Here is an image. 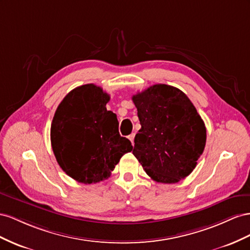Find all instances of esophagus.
Segmentation results:
<instances>
[{"label":"esophagus","instance_id":"34e87169","mask_svg":"<svg viewBox=\"0 0 250 250\" xmlns=\"http://www.w3.org/2000/svg\"><path fill=\"white\" fill-rule=\"evenodd\" d=\"M127 138L130 139V141L132 142V145L134 144V138H135V134L133 133V134H131V135H129V136H127Z\"/></svg>","mask_w":250,"mask_h":250}]
</instances>
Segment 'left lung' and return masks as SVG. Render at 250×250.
Segmentation results:
<instances>
[{
	"instance_id": "left-lung-1",
	"label": "left lung",
	"mask_w": 250,
	"mask_h": 250,
	"mask_svg": "<svg viewBox=\"0 0 250 250\" xmlns=\"http://www.w3.org/2000/svg\"><path fill=\"white\" fill-rule=\"evenodd\" d=\"M141 125L133 154L146 173L161 183H177L197 166L206 142V129L183 92L157 83L133 95Z\"/></svg>"
}]
</instances>
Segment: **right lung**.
Returning <instances> with one entry per match:
<instances>
[{"label":"right lung","instance_id":"add662e5","mask_svg":"<svg viewBox=\"0 0 250 250\" xmlns=\"http://www.w3.org/2000/svg\"><path fill=\"white\" fill-rule=\"evenodd\" d=\"M110 95L88 83L70 91L55 111L51 146L62 169L74 180L91 184L108 179L131 141L118 132L116 114L105 104Z\"/></svg>","mask_w":250,"mask_h":250}]
</instances>
